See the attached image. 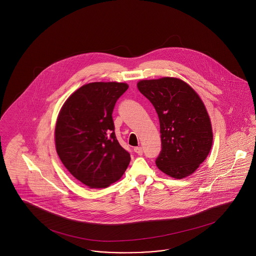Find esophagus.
Masks as SVG:
<instances>
[{
  "mask_svg": "<svg viewBox=\"0 0 256 256\" xmlns=\"http://www.w3.org/2000/svg\"><path fill=\"white\" fill-rule=\"evenodd\" d=\"M134 152H136L138 156H142L143 154V150H142L141 147H136L134 148Z\"/></svg>",
  "mask_w": 256,
  "mask_h": 256,
  "instance_id": "1",
  "label": "esophagus"
}]
</instances>
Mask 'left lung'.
<instances>
[{"label": "left lung", "instance_id": "left-lung-1", "mask_svg": "<svg viewBox=\"0 0 256 256\" xmlns=\"http://www.w3.org/2000/svg\"><path fill=\"white\" fill-rule=\"evenodd\" d=\"M137 88L154 107L160 126L162 150L156 164L166 175L182 179L206 160L212 144L210 117L188 84L174 77L141 80Z\"/></svg>", "mask_w": 256, "mask_h": 256}]
</instances>
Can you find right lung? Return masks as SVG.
I'll use <instances>...</instances> for the list:
<instances>
[{
	"label": "right lung",
	"instance_id": "1",
	"mask_svg": "<svg viewBox=\"0 0 256 256\" xmlns=\"http://www.w3.org/2000/svg\"><path fill=\"white\" fill-rule=\"evenodd\" d=\"M128 85L94 82L76 90L60 109L55 145L70 173L90 188H107L119 180L130 154L115 136L112 113Z\"/></svg>",
	"mask_w": 256,
	"mask_h": 256
}]
</instances>
